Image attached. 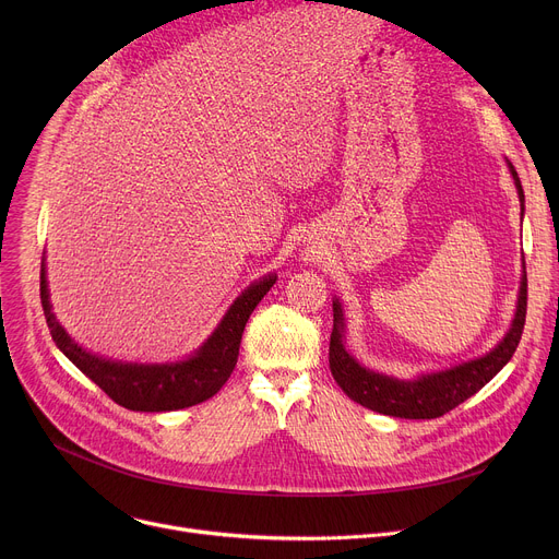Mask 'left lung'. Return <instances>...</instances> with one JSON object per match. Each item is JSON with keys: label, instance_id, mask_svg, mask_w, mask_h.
I'll use <instances>...</instances> for the list:
<instances>
[{"label": "left lung", "instance_id": "obj_1", "mask_svg": "<svg viewBox=\"0 0 559 559\" xmlns=\"http://www.w3.org/2000/svg\"><path fill=\"white\" fill-rule=\"evenodd\" d=\"M512 179L521 201V215H523V188L519 181V174L512 163H508ZM525 308H527V278H525V264L519 287V301L516 312L512 319V326L506 337L498 342L487 356L455 365L444 371L421 373L415 380H403L394 376H385L362 367L354 356L344 348V314L342 306L333 301V333H331V348H329V362L335 383L344 390L348 399L373 409L380 415L401 417V419H437L447 415L449 409L464 403L468 396H474L483 390L489 380L501 371L514 350L519 346L523 324H525Z\"/></svg>", "mask_w": 559, "mask_h": 559}]
</instances>
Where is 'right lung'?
I'll list each match as a JSON object with an SVG mask.
<instances>
[{
    "label": "right lung",
    "instance_id": "1",
    "mask_svg": "<svg viewBox=\"0 0 559 559\" xmlns=\"http://www.w3.org/2000/svg\"><path fill=\"white\" fill-rule=\"evenodd\" d=\"M276 276L270 274L258 283L249 285L242 295L233 301L215 333L199 346L194 354L179 362L165 365H138L117 362L99 358L91 350L81 348L66 329L58 324L51 312L49 289L45 278V262L40 270V304L45 310L51 340L63 354L104 390L117 405L135 413H169V409H183L215 396L228 376L235 369L240 354V342L247 321L260 299L267 295Z\"/></svg>",
    "mask_w": 559,
    "mask_h": 559
}]
</instances>
